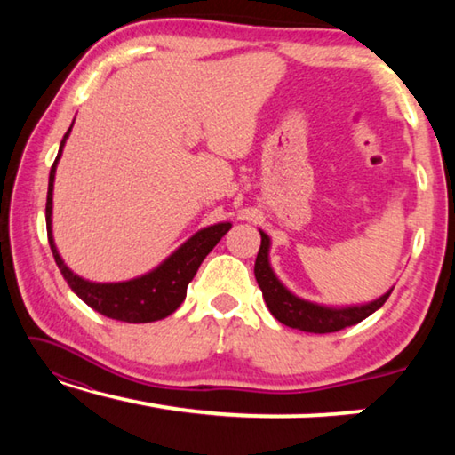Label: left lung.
Returning <instances> with one entry per match:
<instances>
[{"label": "left lung", "instance_id": "8db88e82", "mask_svg": "<svg viewBox=\"0 0 455 455\" xmlns=\"http://www.w3.org/2000/svg\"><path fill=\"white\" fill-rule=\"evenodd\" d=\"M260 233V249L255 260V276L260 291H263V299L276 321L283 325L305 331V333H335L345 327L357 325L369 315L375 313L383 303L387 301L391 291L385 295L375 299L371 303L365 305H351V307H327L319 303L305 301V299L292 295V292L284 287V284L276 279L275 271L271 268V260H268V249H271V238L267 233Z\"/></svg>", "mask_w": 455, "mask_h": 455}]
</instances>
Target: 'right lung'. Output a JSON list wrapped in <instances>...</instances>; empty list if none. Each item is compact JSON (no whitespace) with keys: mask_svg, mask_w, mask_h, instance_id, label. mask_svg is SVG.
Returning a JSON list of instances; mask_svg holds the SVG:
<instances>
[{"mask_svg":"<svg viewBox=\"0 0 455 455\" xmlns=\"http://www.w3.org/2000/svg\"><path fill=\"white\" fill-rule=\"evenodd\" d=\"M74 126V122H72ZM72 126L61 138L58 156L53 160L48 182V203H45V225H48L50 249L56 259V265L70 284V289L78 295L84 303L92 309L102 313L104 317L126 321V323H152L164 319L179 309L187 297L188 283L195 279L198 267L206 255L217 246L230 230V222H219L206 228H200L192 235L187 243L180 244L171 257L164 259L156 268L136 279L122 283H92L82 279L61 260L52 235V196H53V179H56V166L64 150L66 138L70 136Z\"/></svg>","mask_w":455,"mask_h":455,"instance_id":"right-lung-1","label":"right lung"}]
</instances>
